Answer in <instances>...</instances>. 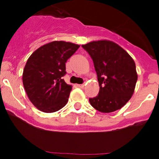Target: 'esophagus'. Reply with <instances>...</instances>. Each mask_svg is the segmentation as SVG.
<instances>
[{"label":"esophagus","mask_w":159,"mask_h":159,"mask_svg":"<svg viewBox=\"0 0 159 159\" xmlns=\"http://www.w3.org/2000/svg\"><path fill=\"white\" fill-rule=\"evenodd\" d=\"M85 86H86L85 84H78V87H80V88H84Z\"/></svg>","instance_id":"obj_1"}]
</instances>
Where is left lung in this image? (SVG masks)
Returning a JSON list of instances; mask_svg holds the SVG:
<instances>
[{"label": "left lung", "mask_w": 159, "mask_h": 159, "mask_svg": "<svg viewBox=\"0 0 159 159\" xmlns=\"http://www.w3.org/2000/svg\"><path fill=\"white\" fill-rule=\"evenodd\" d=\"M82 47L93 61L100 87L98 96L89 99L90 105L102 113L119 110L134 93L138 80L134 60L110 40L93 41Z\"/></svg>", "instance_id": "obj_1"}]
</instances>
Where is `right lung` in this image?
<instances>
[{
	"label": "right lung",
	"mask_w": 159,
	"mask_h": 159,
	"mask_svg": "<svg viewBox=\"0 0 159 159\" xmlns=\"http://www.w3.org/2000/svg\"><path fill=\"white\" fill-rule=\"evenodd\" d=\"M79 47L69 42H51L28 58L23 71V85L30 101L39 111L53 113L66 105L72 87L62 77L66 73V62Z\"/></svg>",
	"instance_id": "obj_1"
}]
</instances>
